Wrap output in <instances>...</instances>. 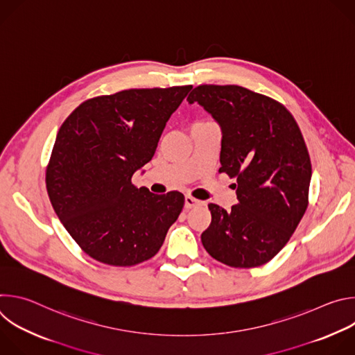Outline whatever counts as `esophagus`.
Wrapping results in <instances>:
<instances>
[{
    "label": "esophagus",
    "instance_id": "1",
    "mask_svg": "<svg viewBox=\"0 0 355 355\" xmlns=\"http://www.w3.org/2000/svg\"><path fill=\"white\" fill-rule=\"evenodd\" d=\"M198 205H200V200L195 199V198L191 196V195H187V196H185V208H187V209H192V208H195V207H198Z\"/></svg>",
    "mask_w": 355,
    "mask_h": 355
}]
</instances>
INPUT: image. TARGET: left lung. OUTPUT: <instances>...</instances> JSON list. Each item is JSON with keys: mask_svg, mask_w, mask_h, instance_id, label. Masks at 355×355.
I'll list each match as a JSON object with an SVG mask.
<instances>
[{"mask_svg": "<svg viewBox=\"0 0 355 355\" xmlns=\"http://www.w3.org/2000/svg\"><path fill=\"white\" fill-rule=\"evenodd\" d=\"M219 123V173L236 178L239 204H209L212 222L200 240L209 254L234 268L272 260L309 204L312 164L300 129L278 101L239 85H198L188 95Z\"/></svg>", "mask_w": 355, "mask_h": 355, "instance_id": "8db88e82", "label": "left lung"}]
</instances>
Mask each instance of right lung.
I'll list each match as a JSON object with an SVG mask.
<instances>
[{"label":"right lung","instance_id":"right-lung-1","mask_svg":"<svg viewBox=\"0 0 355 355\" xmlns=\"http://www.w3.org/2000/svg\"><path fill=\"white\" fill-rule=\"evenodd\" d=\"M192 85L133 88L84 101L59 129L46 188L60 222L94 260L130 267L157 254L184 195L132 184L155 156Z\"/></svg>","mask_w":355,"mask_h":355}]
</instances>
